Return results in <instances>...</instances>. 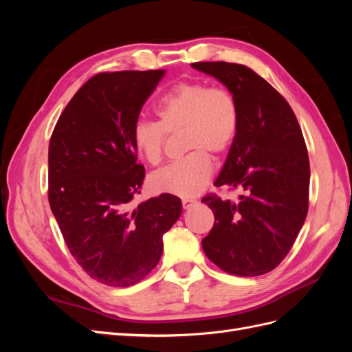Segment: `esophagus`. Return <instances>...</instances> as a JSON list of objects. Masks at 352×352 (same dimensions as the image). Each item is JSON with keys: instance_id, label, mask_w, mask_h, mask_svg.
I'll return each instance as SVG.
<instances>
[{"instance_id": "1", "label": "esophagus", "mask_w": 352, "mask_h": 352, "mask_svg": "<svg viewBox=\"0 0 352 352\" xmlns=\"http://www.w3.org/2000/svg\"><path fill=\"white\" fill-rule=\"evenodd\" d=\"M195 204H197V201L192 199V198H184V199H182V207H184L185 210L190 208V207L195 206Z\"/></svg>"}]
</instances>
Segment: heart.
Masks as SVG:
<instances>
[{"instance_id":"heart-1","label":"heart","mask_w":352,"mask_h":352,"mask_svg":"<svg viewBox=\"0 0 352 352\" xmlns=\"http://www.w3.org/2000/svg\"><path fill=\"white\" fill-rule=\"evenodd\" d=\"M160 122L140 119L132 127V141L145 162L162 163L167 133L184 132L186 154L151 176L157 192L192 197L207 185L212 172L210 154L225 155L239 131L235 95L208 82H179L155 105Z\"/></svg>"}]
</instances>
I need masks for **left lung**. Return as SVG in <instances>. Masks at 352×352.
<instances>
[{"mask_svg":"<svg viewBox=\"0 0 352 352\" xmlns=\"http://www.w3.org/2000/svg\"><path fill=\"white\" fill-rule=\"evenodd\" d=\"M235 95L239 131L214 182L241 190L239 199L207 195L214 226L202 250L221 270L260 276L291 251L308 211L310 162L301 127L282 95L247 66L192 63Z\"/></svg>","mask_w":352,"mask_h":352,"instance_id":"left-lung-1","label":"left lung"}]
</instances>
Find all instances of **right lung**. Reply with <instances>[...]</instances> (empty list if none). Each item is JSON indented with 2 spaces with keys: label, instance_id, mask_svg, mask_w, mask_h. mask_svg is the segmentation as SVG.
Instances as JSON below:
<instances>
[{
  "label": "right lung",
  "instance_id": "right-lung-1",
  "mask_svg": "<svg viewBox=\"0 0 352 352\" xmlns=\"http://www.w3.org/2000/svg\"><path fill=\"white\" fill-rule=\"evenodd\" d=\"M164 73L95 74L74 94L51 135V211L74 260L109 286L142 280L162 257L163 235L182 212V202L170 194L131 207L145 177L132 127Z\"/></svg>",
  "mask_w": 352,
  "mask_h": 352
}]
</instances>
